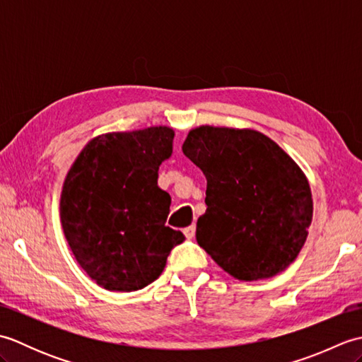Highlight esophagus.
Listing matches in <instances>:
<instances>
[{
	"label": "esophagus",
	"mask_w": 362,
	"mask_h": 362,
	"mask_svg": "<svg viewBox=\"0 0 362 362\" xmlns=\"http://www.w3.org/2000/svg\"><path fill=\"white\" fill-rule=\"evenodd\" d=\"M183 233H185V236L188 238V240H191V238L194 236V233H196V226H189V227H187L185 230H183Z\"/></svg>",
	"instance_id": "obj_1"
}]
</instances>
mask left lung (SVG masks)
Returning a JSON list of instances; mask_svg holds the SVG:
<instances>
[{
    "label": "left lung",
    "instance_id": "obj_1",
    "mask_svg": "<svg viewBox=\"0 0 362 362\" xmlns=\"http://www.w3.org/2000/svg\"><path fill=\"white\" fill-rule=\"evenodd\" d=\"M182 151L206 179L197 244L238 280L283 272L313 221L310 183L296 161L252 129L196 127Z\"/></svg>",
    "mask_w": 362,
    "mask_h": 362
}]
</instances>
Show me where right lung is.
Segmentation results:
<instances>
[{
  "label": "right lung",
  "instance_id": "add662e5",
  "mask_svg": "<svg viewBox=\"0 0 362 362\" xmlns=\"http://www.w3.org/2000/svg\"><path fill=\"white\" fill-rule=\"evenodd\" d=\"M166 126L93 138L68 171L60 221L68 245L91 280L130 292L157 280L185 236L166 226L171 196L157 185L171 157Z\"/></svg>",
  "mask_w": 362,
  "mask_h": 362
}]
</instances>
